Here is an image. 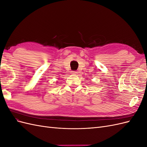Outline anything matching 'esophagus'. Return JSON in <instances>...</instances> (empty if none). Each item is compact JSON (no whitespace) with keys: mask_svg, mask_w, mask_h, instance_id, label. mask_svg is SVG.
<instances>
[{"mask_svg":"<svg viewBox=\"0 0 147 147\" xmlns=\"http://www.w3.org/2000/svg\"><path fill=\"white\" fill-rule=\"evenodd\" d=\"M77 71H72V74H73V75H77Z\"/></svg>","mask_w":147,"mask_h":147,"instance_id":"obj_1","label":"esophagus"}]
</instances>
